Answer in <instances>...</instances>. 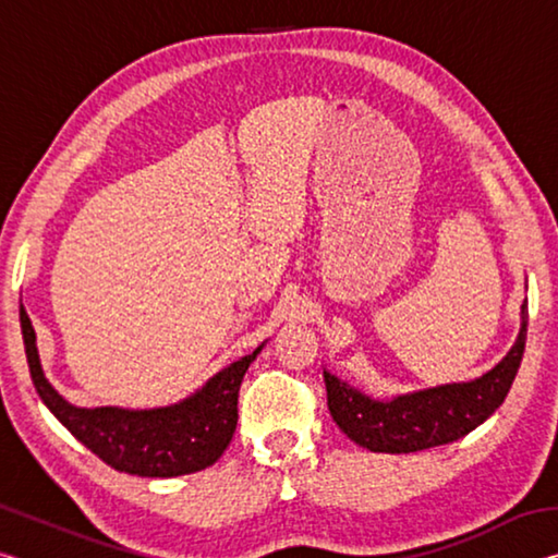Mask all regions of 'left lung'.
<instances>
[{"instance_id":"8db88e82","label":"left lung","mask_w":558,"mask_h":558,"mask_svg":"<svg viewBox=\"0 0 558 558\" xmlns=\"http://www.w3.org/2000/svg\"><path fill=\"white\" fill-rule=\"evenodd\" d=\"M526 300L522 327L507 356L472 381L372 399L325 369L329 413L347 438L372 452H418L460 440L485 423L507 399L526 344Z\"/></svg>"}]
</instances>
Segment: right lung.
Listing matches in <instances>:
<instances>
[{
	"instance_id": "right-lung-1",
	"label": "right lung",
	"mask_w": 558,
	"mask_h": 558,
	"mask_svg": "<svg viewBox=\"0 0 558 558\" xmlns=\"http://www.w3.org/2000/svg\"><path fill=\"white\" fill-rule=\"evenodd\" d=\"M19 323L32 381L46 409L102 462L137 477L192 475L223 456L239 421L241 381L263 349L260 344L253 354L241 356L239 362L214 374L189 399L162 409H78L46 379L36 349V332L24 305L19 307Z\"/></svg>"
}]
</instances>
